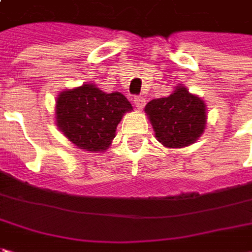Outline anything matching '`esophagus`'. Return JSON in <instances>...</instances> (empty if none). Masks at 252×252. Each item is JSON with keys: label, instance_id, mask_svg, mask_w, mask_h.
<instances>
[{"label": "esophagus", "instance_id": "esophagus-1", "mask_svg": "<svg viewBox=\"0 0 252 252\" xmlns=\"http://www.w3.org/2000/svg\"><path fill=\"white\" fill-rule=\"evenodd\" d=\"M134 106L136 107L138 110L143 109V106H145V99H143L142 96H136V97H134Z\"/></svg>", "mask_w": 252, "mask_h": 252}]
</instances>
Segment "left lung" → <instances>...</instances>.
Here are the masks:
<instances>
[{"mask_svg":"<svg viewBox=\"0 0 252 252\" xmlns=\"http://www.w3.org/2000/svg\"><path fill=\"white\" fill-rule=\"evenodd\" d=\"M145 113L155 136L164 148H187L204 134L208 123L206 104L199 96L178 85L167 97L151 100Z\"/></svg>","mask_w":252,"mask_h":252,"instance_id":"left-lung-1","label":"left lung"}]
</instances>
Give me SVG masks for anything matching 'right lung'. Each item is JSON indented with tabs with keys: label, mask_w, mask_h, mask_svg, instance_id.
Wrapping results in <instances>:
<instances>
[{
	"label": "right lung",
	"mask_w": 252,
	"mask_h": 252,
	"mask_svg": "<svg viewBox=\"0 0 252 252\" xmlns=\"http://www.w3.org/2000/svg\"><path fill=\"white\" fill-rule=\"evenodd\" d=\"M128 111H132V106L123 93H106L93 82H85L58 93L56 124L66 139L79 149L104 152Z\"/></svg>",
	"instance_id": "1"
}]
</instances>
